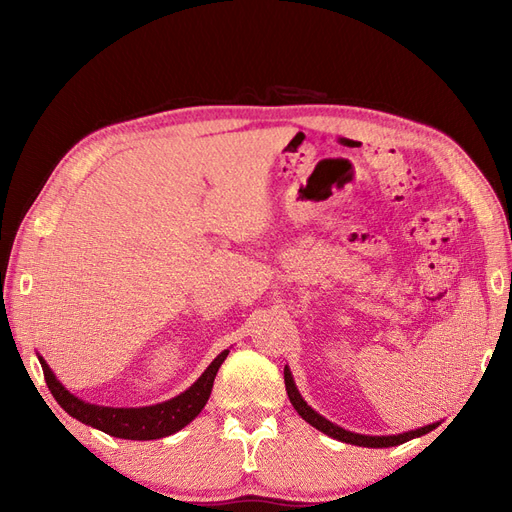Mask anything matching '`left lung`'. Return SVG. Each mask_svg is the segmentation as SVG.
<instances>
[{"label": "left lung", "mask_w": 512, "mask_h": 512, "mask_svg": "<svg viewBox=\"0 0 512 512\" xmlns=\"http://www.w3.org/2000/svg\"><path fill=\"white\" fill-rule=\"evenodd\" d=\"M284 382H286V393L290 397V404L294 406V410L299 412V416L303 418V421H307L312 427H316L318 431L327 433L329 438H335L339 442H346V444H354V446H367V448H386V446H397V444H404L412 438H418L423 436V433L436 429L440 423H433V425H425L421 429H414V431H406V433H397V436H363V433H354V431H348L344 427H339L331 421H327V418L320 416L316 410H312L307 406V401L301 397L297 384H294L292 380V374L290 369L284 367Z\"/></svg>", "instance_id": "left-lung-1"}]
</instances>
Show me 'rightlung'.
<instances>
[{
    "mask_svg": "<svg viewBox=\"0 0 512 512\" xmlns=\"http://www.w3.org/2000/svg\"><path fill=\"white\" fill-rule=\"evenodd\" d=\"M226 356L228 350L215 356L213 363L203 371V376H200L188 391H183L181 395L168 401H162V404L145 408H106L87 404V401L66 391V386L55 378L51 367L46 365L42 356H38V361L44 371V380L49 384V391L57 399V404L72 418H76V421L123 440H158L192 423L200 414V410L205 408L213 389L215 374H218V369Z\"/></svg>",
    "mask_w": 512,
    "mask_h": 512,
    "instance_id": "right-lung-1",
    "label": "right lung"
}]
</instances>
